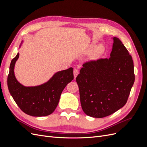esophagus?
Returning <instances> with one entry per match:
<instances>
[{
	"instance_id": "1",
	"label": "esophagus",
	"mask_w": 147,
	"mask_h": 147,
	"mask_svg": "<svg viewBox=\"0 0 147 147\" xmlns=\"http://www.w3.org/2000/svg\"><path fill=\"white\" fill-rule=\"evenodd\" d=\"M78 73H79V72H78V70L77 69H75L74 70V78H75L77 77V76L78 75Z\"/></svg>"
}]
</instances>
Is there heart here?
<instances>
[{
	"label": "heart",
	"mask_w": 147,
	"mask_h": 147,
	"mask_svg": "<svg viewBox=\"0 0 147 147\" xmlns=\"http://www.w3.org/2000/svg\"><path fill=\"white\" fill-rule=\"evenodd\" d=\"M105 48L104 47V46L102 45H99L98 47H97L94 51H92V54L90 56V58L91 59H96L100 55H102V53H104Z\"/></svg>",
	"instance_id": "heart-1"
}]
</instances>
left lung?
Here are the masks:
<instances>
[{"mask_svg":"<svg viewBox=\"0 0 147 147\" xmlns=\"http://www.w3.org/2000/svg\"><path fill=\"white\" fill-rule=\"evenodd\" d=\"M113 39L109 58L84 63L76 78L82 109L91 117L104 118L122 108L134 83L132 57L118 38Z\"/></svg>","mask_w":147,"mask_h":147,"instance_id":"obj_1","label":"left lung"}]
</instances>
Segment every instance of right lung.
I'll use <instances>...</instances> for the list:
<instances>
[{"mask_svg":"<svg viewBox=\"0 0 147 147\" xmlns=\"http://www.w3.org/2000/svg\"><path fill=\"white\" fill-rule=\"evenodd\" d=\"M19 55L18 53L10 65L7 84L11 96L20 109L30 116L45 117L51 114L59 103L62 92L74 79L73 68L59 71L40 85L25 86L17 80L14 72Z\"/></svg>","mask_w":147,"mask_h":147,"instance_id":"obj_1","label":"right lung"}]
</instances>
